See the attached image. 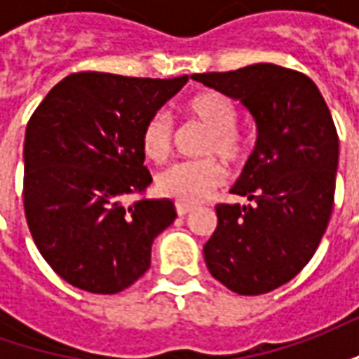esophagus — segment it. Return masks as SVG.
Segmentation results:
<instances>
[{
    "mask_svg": "<svg viewBox=\"0 0 359 359\" xmlns=\"http://www.w3.org/2000/svg\"><path fill=\"white\" fill-rule=\"evenodd\" d=\"M175 208H177V213H179L180 217H182V215H187V213H190V211H192V205H188V203L177 202V205H175Z\"/></svg>",
    "mask_w": 359,
    "mask_h": 359,
    "instance_id": "1",
    "label": "esophagus"
}]
</instances>
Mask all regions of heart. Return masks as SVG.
Segmentation results:
<instances>
[{
  "label": "heart",
  "instance_id": "heart-1",
  "mask_svg": "<svg viewBox=\"0 0 359 359\" xmlns=\"http://www.w3.org/2000/svg\"><path fill=\"white\" fill-rule=\"evenodd\" d=\"M188 117L203 125L210 136L203 144L205 156H219L226 163H238L246 156V142L236 130L238 107L219 94L203 92L187 103ZM175 126L169 115L156 113L142 128V149L154 163H163L171 156ZM225 179V169L215 159L180 161L157 175V192L180 203H198L215 190Z\"/></svg>",
  "mask_w": 359,
  "mask_h": 359
}]
</instances>
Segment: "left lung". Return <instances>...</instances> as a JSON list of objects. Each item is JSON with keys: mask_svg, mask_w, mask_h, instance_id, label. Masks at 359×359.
<instances>
[{"mask_svg": "<svg viewBox=\"0 0 359 359\" xmlns=\"http://www.w3.org/2000/svg\"><path fill=\"white\" fill-rule=\"evenodd\" d=\"M192 79L241 100L257 126L256 148L231 190L250 203L215 205L205 265L233 292H271L308 265L331 219L339 167L331 111L309 76L271 63Z\"/></svg>", "mask_w": 359, "mask_h": 359, "instance_id": "8db88e82", "label": "left lung"}]
</instances>
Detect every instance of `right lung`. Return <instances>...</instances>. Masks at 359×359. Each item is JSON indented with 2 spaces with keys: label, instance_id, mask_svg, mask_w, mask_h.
Returning <instances> with one entry per match:
<instances>
[{
  "label": "right lung",
  "instance_id": "obj_1",
  "mask_svg": "<svg viewBox=\"0 0 359 359\" xmlns=\"http://www.w3.org/2000/svg\"><path fill=\"white\" fill-rule=\"evenodd\" d=\"M188 82L69 74L36 107L25 136V215L43 259L69 285L117 294L149 269L171 200L140 198L151 175L142 128Z\"/></svg>",
  "mask_w": 359,
  "mask_h": 359
}]
</instances>
